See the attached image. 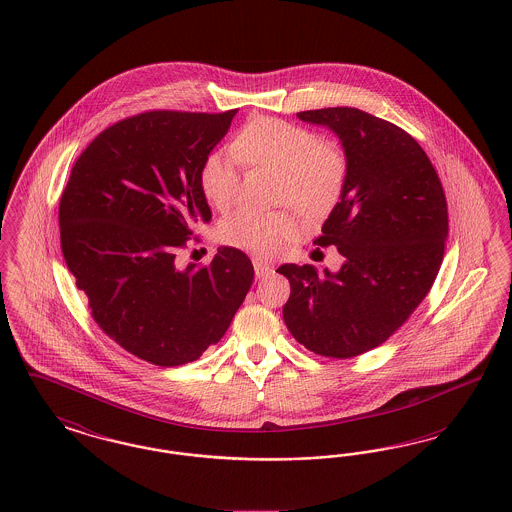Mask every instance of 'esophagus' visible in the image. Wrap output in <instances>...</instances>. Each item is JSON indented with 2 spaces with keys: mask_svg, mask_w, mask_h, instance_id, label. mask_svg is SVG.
<instances>
[{
  "mask_svg": "<svg viewBox=\"0 0 512 512\" xmlns=\"http://www.w3.org/2000/svg\"><path fill=\"white\" fill-rule=\"evenodd\" d=\"M253 268H255V276H257V278H265V276H268V274L274 270L268 263L257 261V259L253 261Z\"/></svg>",
  "mask_w": 512,
  "mask_h": 512,
  "instance_id": "34e87169",
  "label": "esophagus"
}]
</instances>
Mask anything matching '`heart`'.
Returning a JSON list of instances; mask_svg holds the SVG:
<instances>
[{
    "label": "heart",
    "instance_id": "obj_1",
    "mask_svg": "<svg viewBox=\"0 0 512 512\" xmlns=\"http://www.w3.org/2000/svg\"><path fill=\"white\" fill-rule=\"evenodd\" d=\"M232 151L247 167H261L280 174L276 201L292 205L301 215L318 219L338 203L347 159L340 147L320 140L311 128L280 121L253 119L232 140ZM238 161L224 151L209 153L199 169V188L220 211L228 209L240 192ZM297 234L292 213H257L240 209L220 222V240L255 257H274Z\"/></svg>",
    "mask_w": 512,
    "mask_h": 512
}]
</instances>
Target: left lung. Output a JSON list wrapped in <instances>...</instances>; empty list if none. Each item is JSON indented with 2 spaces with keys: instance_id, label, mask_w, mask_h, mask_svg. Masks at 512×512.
Wrapping results in <instances>:
<instances>
[{
  "instance_id": "1",
  "label": "left lung",
  "mask_w": 512,
  "mask_h": 512,
  "mask_svg": "<svg viewBox=\"0 0 512 512\" xmlns=\"http://www.w3.org/2000/svg\"><path fill=\"white\" fill-rule=\"evenodd\" d=\"M334 130L347 159L340 201L315 244L336 245L338 272L282 265L284 322L309 351L349 359L413 315L438 276L449 232L438 172L411 134L355 107L297 113Z\"/></svg>"
}]
</instances>
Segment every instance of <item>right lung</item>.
Listing matches in <instances>:
<instances>
[{"label":"right lung","mask_w":512,"mask_h":512,"mask_svg":"<svg viewBox=\"0 0 512 512\" xmlns=\"http://www.w3.org/2000/svg\"><path fill=\"white\" fill-rule=\"evenodd\" d=\"M238 111H147L105 128L73 165L59 203L61 249L99 328L157 366L192 363L219 343L253 282L244 251L176 267L211 209L203 159Z\"/></svg>","instance_id":"add662e5"}]
</instances>
